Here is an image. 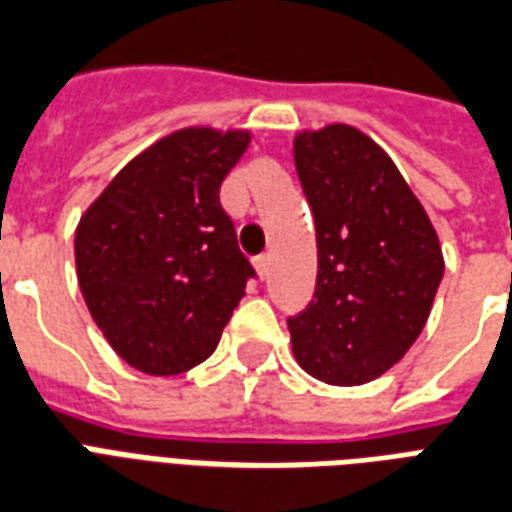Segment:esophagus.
Instances as JSON below:
<instances>
[{
  "mask_svg": "<svg viewBox=\"0 0 512 512\" xmlns=\"http://www.w3.org/2000/svg\"><path fill=\"white\" fill-rule=\"evenodd\" d=\"M253 264H256V270H259L261 278H267V275H270V253H261V256H256Z\"/></svg>",
  "mask_w": 512,
  "mask_h": 512,
  "instance_id": "34e87169",
  "label": "esophagus"
}]
</instances>
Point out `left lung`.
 Here are the masks:
<instances>
[{
    "instance_id": "8db88e82",
    "label": "left lung",
    "mask_w": 512,
    "mask_h": 512,
    "mask_svg": "<svg viewBox=\"0 0 512 512\" xmlns=\"http://www.w3.org/2000/svg\"><path fill=\"white\" fill-rule=\"evenodd\" d=\"M294 164L318 242L313 299L288 315L294 356L324 383L361 386L416 343L443 251L416 194L367 134L343 124L299 134Z\"/></svg>"
}]
</instances>
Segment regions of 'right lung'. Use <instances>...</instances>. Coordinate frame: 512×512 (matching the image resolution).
<instances>
[{"label":"right lung","mask_w":512,"mask_h":512,"mask_svg":"<svg viewBox=\"0 0 512 512\" xmlns=\"http://www.w3.org/2000/svg\"><path fill=\"white\" fill-rule=\"evenodd\" d=\"M248 142V132L169 134L129 161L80 218V291L134 370L178 375L202 364L256 278L221 207V183Z\"/></svg>","instance_id":"add662e5"}]
</instances>
